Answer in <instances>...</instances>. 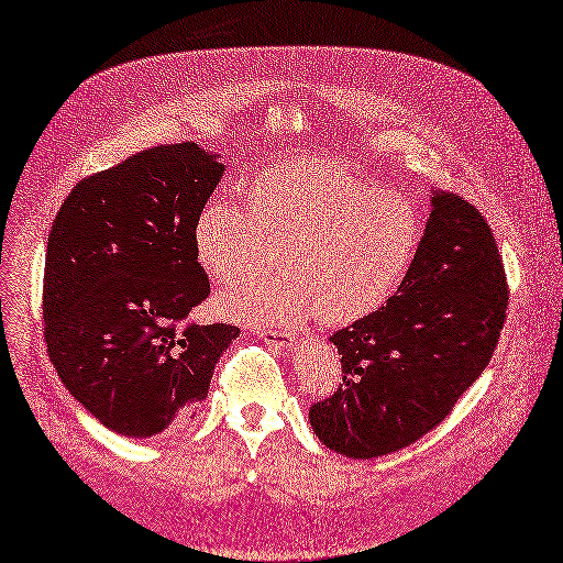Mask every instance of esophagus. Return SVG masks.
Segmentation results:
<instances>
[{"label":"esophagus","mask_w":563,"mask_h":563,"mask_svg":"<svg viewBox=\"0 0 563 563\" xmlns=\"http://www.w3.org/2000/svg\"><path fill=\"white\" fill-rule=\"evenodd\" d=\"M256 334L265 343L279 347V351H288V347H292V336L286 334V332H279V330H258Z\"/></svg>","instance_id":"34e87169"}]
</instances>
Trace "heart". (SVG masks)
Wrapping results in <instances>:
<instances>
[{"label":"heart","instance_id":"1","mask_svg":"<svg viewBox=\"0 0 563 563\" xmlns=\"http://www.w3.org/2000/svg\"><path fill=\"white\" fill-rule=\"evenodd\" d=\"M247 210L231 199L206 201L192 224L201 271L238 284L218 298L224 316L250 325L292 328L320 316L347 325L376 313L404 284L417 254L415 203L380 190L330 157H298L258 169L245 185Z\"/></svg>","mask_w":563,"mask_h":563}]
</instances>
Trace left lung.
<instances>
[{"label":"left lung","mask_w":563,"mask_h":563,"mask_svg":"<svg viewBox=\"0 0 563 563\" xmlns=\"http://www.w3.org/2000/svg\"><path fill=\"white\" fill-rule=\"evenodd\" d=\"M431 208L396 296L330 336L343 383L311 406L316 438L366 461L426 435L488 366L508 290L493 231L456 195L431 187Z\"/></svg>","instance_id":"obj_1"}]
</instances>
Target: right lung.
I'll return each instance as SVG.
<instances>
[{
    "label": "right lung",
    "mask_w": 563,
    "mask_h": 563,
    "mask_svg": "<svg viewBox=\"0 0 563 563\" xmlns=\"http://www.w3.org/2000/svg\"><path fill=\"white\" fill-rule=\"evenodd\" d=\"M220 157L192 142L142 151L79 180L52 222L47 353L77 404L119 435L180 428L240 334L185 320L210 292L192 224L227 172Z\"/></svg>",
    "instance_id": "right-lung-1"
}]
</instances>
